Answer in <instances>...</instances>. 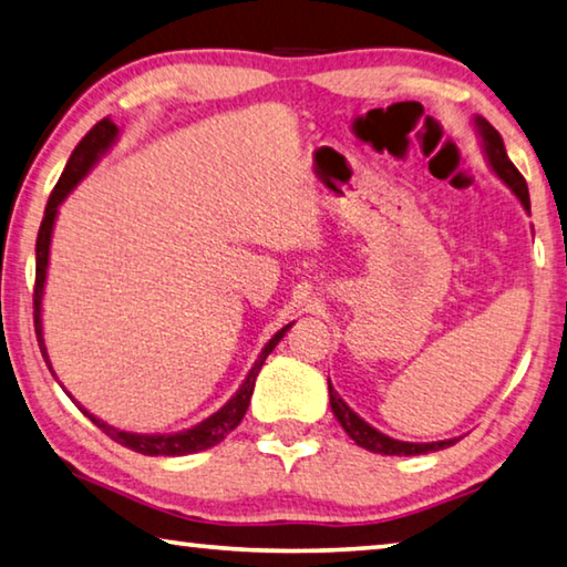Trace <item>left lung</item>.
<instances>
[{
  "mask_svg": "<svg viewBox=\"0 0 567 567\" xmlns=\"http://www.w3.org/2000/svg\"><path fill=\"white\" fill-rule=\"evenodd\" d=\"M473 130L480 140V147H483L487 167L495 172V177L513 192V195L517 197V203H520L525 213L530 215V192H527V182L523 179L520 172H517L511 157H507L501 134H497V130L485 117H480V114H475L473 117ZM328 390H330L332 415L338 417V422L342 425L344 433L350 435V440H354V445L370 450V453L425 455V453H435V450H445L450 445H455L460 440V437H447V440H435V443H408V440L390 437L385 433H380L378 427H372L368 420H362L358 412H354L348 402L338 395V390L332 388L330 378H328Z\"/></svg>",
  "mask_w": 567,
  "mask_h": 567,
  "instance_id": "8db88e82",
  "label": "left lung"
}]
</instances>
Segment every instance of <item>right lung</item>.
<instances>
[{"instance_id": "obj_1", "label": "right lung", "mask_w": 567, "mask_h": 567, "mask_svg": "<svg viewBox=\"0 0 567 567\" xmlns=\"http://www.w3.org/2000/svg\"><path fill=\"white\" fill-rule=\"evenodd\" d=\"M120 140V130L117 124H114L110 117H104L102 122L94 124V127L84 134V140L80 145L74 147L70 162H66V167L62 172L60 182H56L54 192L50 195V203L44 207V219H42V227H40V235H37V285H34V330H37V342H40V350L44 354V362L50 364L52 370V362H50V354H47V344H44V324H42V300H44V285H47V267H50V247H52V233H54V223H56V215H60V205L64 203L66 197H70V192L80 185V182L90 175L92 167L97 165V162L107 155V152L117 145ZM295 324L287 322L285 328L277 330L272 334V340L265 342L262 352L257 354V360L252 368L243 380V385L237 388V392L233 398H229L223 408L213 415L199 420L197 425H189L185 430H177V433H130V430H122V427H114L110 422H104L102 417L92 415V412L80 405L72 398L70 390H64L66 395L72 398V402L76 408H80L84 415H87L94 425H97L104 435H110L114 443H120L124 447L134 450V453H142V455H167V457H175V455H192V453H203L207 447H215L217 443H223V440L233 433V430L243 422L245 412L249 408V398H252V390H255V380L260 375L262 364L267 360V354H270L277 342L285 338V332L290 330ZM52 375L56 378V372L52 370Z\"/></svg>"}]
</instances>
